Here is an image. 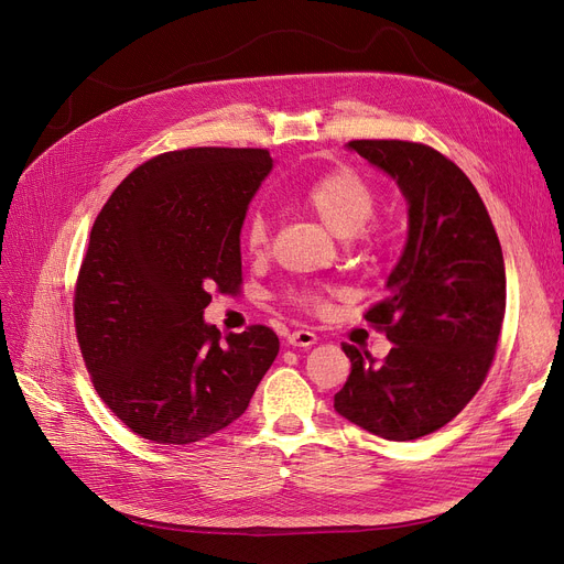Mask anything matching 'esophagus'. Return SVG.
Returning <instances> with one entry per match:
<instances>
[{
	"mask_svg": "<svg viewBox=\"0 0 564 564\" xmlns=\"http://www.w3.org/2000/svg\"><path fill=\"white\" fill-rule=\"evenodd\" d=\"M316 341H318V337L314 333H310V330H296V333H291L286 337V344L293 346V348H310Z\"/></svg>",
	"mask_w": 564,
	"mask_h": 564,
	"instance_id": "obj_1",
	"label": "esophagus"
}]
</instances>
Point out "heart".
<instances>
[{"instance_id": "b5f03b06", "label": "heart", "mask_w": 564, "mask_h": 564, "mask_svg": "<svg viewBox=\"0 0 564 564\" xmlns=\"http://www.w3.org/2000/svg\"><path fill=\"white\" fill-rule=\"evenodd\" d=\"M307 210L339 238H367V223L377 210V193L371 183L351 167H337L316 178L303 197ZM243 248L250 257H263L268 250V223L261 213H252L243 227ZM296 301L307 307H321V293L305 291Z\"/></svg>"}]
</instances>
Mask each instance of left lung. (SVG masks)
I'll return each instance as SVG.
<instances>
[{
	"label": "left lung",
	"mask_w": 564,
	"mask_h": 564,
	"mask_svg": "<svg viewBox=\"0 0 564 564\" xmlns=\"http://www.w3.org/2000/svg\"><path fill=\"white\" fill-rule=\"evenodd\" d=\"M388 174L409 206L404 252L365 318L394 344L383 362L351 344L335 411L386 441L436 432L475 397L505 316V261L468 176L432 147L401 140L346 144Z\"/></svg>",
	"instance_id": "obj_1"
}]
</instances>
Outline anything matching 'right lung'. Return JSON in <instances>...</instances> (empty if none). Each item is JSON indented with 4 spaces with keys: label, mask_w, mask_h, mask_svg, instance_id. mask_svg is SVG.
<instances>
[{
    "label": "right lung",
    "mask_w": 564,
    "mask_h": 564,
    "mask_svg": "<svg viewBox=\"0 0 564 564\" xmlns=\"http://www.w3.org/2000/svg\"><path fill=\"white\" fill-rule=\"evenodd\" d=\"M275 160L263 149H185L130 172L91 229L75 330L94 388L132 432L187 445L246 413L280 339L220 337L210 289L240 284V229Z\"/></svg>",
    "instance_id": "right-lung-1"
}]
</instances>
